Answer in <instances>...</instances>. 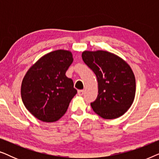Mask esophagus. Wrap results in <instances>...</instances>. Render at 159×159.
Here are the masks:
<instances>
[{
    "label": "esophagus",
    "instance_id": "esophagus-1",
    "mask_svg": "<svg viewBox=\"0 0 159 159\" xmlns=\"http://www.w3.org/2000/svg\"><path fill=\"white\" fill-rule=\"evenodd\" d=\"M84 92V90H78V95H80V96H82V95H83Z\"/></svg>",
    "mask_w": 159,
    "mask_h": 159
}]
</instances>
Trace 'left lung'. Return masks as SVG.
Masks as SVG:
<instances>
[{
    "instance_id": "obj_1",
    "label": "left lung",
    "mask_w": 159,
    "mask_h": 159,
    "mask_svg": "<svg viewBox=\"0 0 159 159\" xmlns=\"http://www.w3.org/2000/svg\"><path fill=\"white\" fill-rule=\"evenodd\" d=\"M84 62L96 75L98 95L91 107L103 119L122 116L130 108L135 95V78L123 59L104 51H84Z\"/></svg>"
}]
</instances>
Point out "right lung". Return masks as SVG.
<instances>
[{"label": "right lung", "mask_w": 159, "mask_h": 159, "mask_svg": "<svg viewBox=\"0 0 159 159\" xmlns=\"http://www.w3.org/2000/svg\"><path fill=\"white\" fill-rule=\"evenodd\" d=\"M73 61L71 52L57 50L43 56L24 77L21 95L27 109L43 121L59 119L77 91L66 71Z\"/></svg>", "instance_id": "add662e5"}]
</instances>
